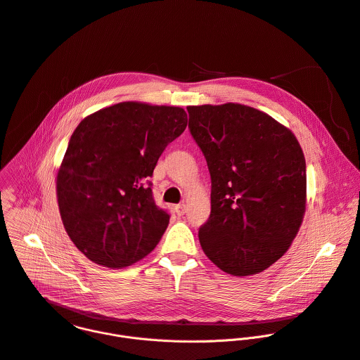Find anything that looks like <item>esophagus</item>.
Here are the masks:
<instances>
[{"instance_id":"obj_1","label":"esophagus","mask_w":360,"mask_h":360,"mask_svg":"<svg viewBox=\"0 0 360 360\" xmlns=\"http://www.w3.org/2000/svg\"><path fill=\"white\" fill-rule=\"evenodd\" d=\"M185 207H186V205H185V203H179V205H176V206H175V212H176V214H178V216H182V214L185 213V210H186Z\"/></svg>"}]
</instances>
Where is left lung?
<instances>
[{"instance_id": "left-lung-1", "label": "left lung", "mask_w": 360, "mask_h": 360, "mask_svg": "<svg viewBox=\"0 0 360 360\" xmlns=\"http://www.w3.org/2000/svg\"><path fill=\"white\" fill-rule=\"evenodd\" d=\"M189 130L212 178L210 216L199 229L207 259L246 277L290 249L307 206V169L294 133L238 103L188 105Z\"/></svg>"}]
</instances>
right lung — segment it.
Instances as JSON below:
<instances>
[{
    "label": "right lung",
    "instance_id": "right-lung-1",
    "mask_svg": "<svg viewBox=\"0 0 360 360\" xmlns=\"http://www.w3.org/2000/svg\"><path fill=\"white\" fill-rule=\"evenodd\" d=\"M188 124L184 108L123 101L84 117L56 175L60 217L73 245L93 263L123 269L150 255L169 214L147 178Z\"/></svg>",
    "mask_w": 360,
    "mask_h": 360
}]
</instances>
